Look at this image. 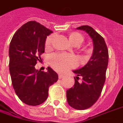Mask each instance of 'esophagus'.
<instances>
[{"instance_id": "obj_1", "label": "esophagus", "mask_w": 123, "mask_h": 123, "mask_svg": "<svg viewBox=\"0 0 123 123\" xmlns=\"http://www.w3.org/2000/svg\"><path fill=\"white\" fill-rule=\"evenodd\" d=\"M62 78H64V75H62V74H59V79H62Z\"/></svg>"}]
</instances>
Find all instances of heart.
I'll return each instance as SVG.
<instances>
[{"label":"heart","instance_id":"obj_1","mask_svg":"<svg viewBox=\"0 0 123 123\" xmlns=\"http://www.w3.org/2000/svg\"><path fill=\"white\" fill-rule=\"evenodd\" d=\"M53 36H48L45 41V45H50ZM83 37L78 33H73L70 36V40L74 45L81 44L83 42ZM49 62L57 70L62 72L68 70L75 65L76 61L75 58L70 55L64 54L51 55L49 57Z\"/></svg>","mask_w":123,"mask_h":123}]
</instances>
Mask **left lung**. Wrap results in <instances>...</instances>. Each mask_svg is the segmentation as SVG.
Returning <instances> with one entry per match:
<instances>
[{
  "instance_id": "1",
  "label": "left lung",
  "mask_w": 123,
  "mask_h": 123,
  "mask_svg": "<svg viewBox=\"0 0 123 123\" xmlns=\"http://www.w3.org/2000/svg\"><path fill=\"white\" fill-rule=\"evenodd\" d=\"M86 32L92 40L93 52L89 61L84 66L73 70L74 87L66 91L67 102L72 108L83 110L91 107L100 95L105 80L108 64V50L105 40L91 27L83 25L76 28ZM82 78L78 82L79 77Z\"/></svg>"
}]
</instances>
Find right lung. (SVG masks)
Instances as JSON below:
<instances>
[{
  "label": "right lung",
  "instance_id": "1",
  "mask_svg": "<svg viewBox=\"0 0 123 123\" xmlns=\"http://www.w3.org/2000/svg\"><path fill=\"white\" fill-rule=\"evenodd\" d=\"M49 29L34 21L25 23L16 31L9 48L10 73L13 89L19 98L29 105H38L48 98L49 87L58 80L57 74L48 67L44 72L36 70L37 62L45 51Z\"/></svg>",
  "mask_w": 123,
  "mask_h": 123
}]
</instances>
